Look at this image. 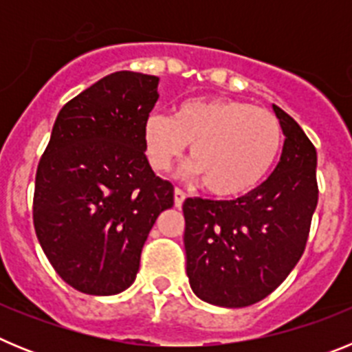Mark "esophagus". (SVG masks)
Returning a JSON list of instances; mask_svg holds the SVG:
<instances>
[{"mask_svg":"<svg viewBox=\"0 0 352 352\" xmlns=\"http://www.w3.org/2000/svg\"><path fill=\"white\" fill-rule=\"evenodd\" d=\"M185 197H186L185 192L179 190V188H176V190H174V206L182 208L183 203H185Z\"/></svg>","mask_w":352,"mask_h":352,"instance_id":"1","label":"esophagus"}]
</instances>
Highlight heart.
I'll return each mask as SVG.
<instances>
[{
  "label": "heart",
  "mask_w": 352,
  "mask_h": 352,
  "mask_svg": "<svg viewBox=\"0 0 352 352\" xmlns=\"http://www.w3.org/2000/svg\"><path fill=\"white\" fill-rule=\"evenodd\" d=\"M151 169L167 173L190 144V173L204 190L234 197L254 190L280 153L282 125L266 109L232 98H195L173 116L149 114L142 129Z\"/></svg>",
  "instance_id": "b5f03b06"
}]
</instances>
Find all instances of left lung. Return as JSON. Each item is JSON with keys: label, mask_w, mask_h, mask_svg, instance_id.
I'll list each match as a JSON object with an SVG mask.
<instances>
[{"label": "left lung", "mask_w": 352, "mask_h": 352, "mask_svg": "<svg viewBox=\"0 0 352 352\" xmlns=\"http://www.w3.org/2000/svg\"><path fill=\"white\" fill-rule=\"evenodd\" d=\"M285 135L266 182L234 201L188 197L186 275L197 298L241 309L272 294L300 261L317 206V151L301 126L273 105Z\"/></svg>", "instance_id": "obj_1"}]
</instances>
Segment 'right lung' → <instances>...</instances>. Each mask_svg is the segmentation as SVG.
Here are the masks:
<instances>
[{
	"label": "right lung",
	"mask_w": 352,
	"mask_h": 352,
	"mask_svg": "<svg viewBox=\"0 0 352 352\" xmlns=\"http://www.w3.org/2000/svg\"><path fill=\"white\" fill-rule=\"evenodd\" d=\"M158 77L114 72L63 105L40 158L33 223L56 273L77 291L111 296L135 280L155 220L174 186L144 155L142 129Z\"/></svg>",
	"instance_id": "right-lung-1"
}]
</instances>
